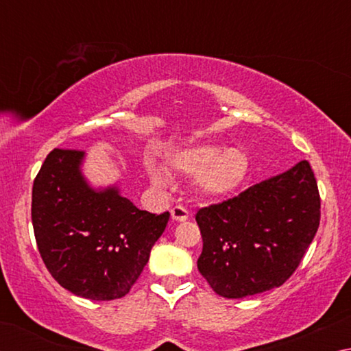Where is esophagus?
<instances>
[{
    "label": "esophagus",
    "mask_w": 351,
    "mask_h": 351,
    "mask_svg": "<svg viewBox=\"0 0 351 351\" xmlns=\"http://www.w3.org/2000/svg\"><path fill=\"white\" fill-rule=\"evenodd\" d=\"M170 215H171V219H173V221H186V219L189 218V212L184 209V207H181V206H176V207H173V209L170 210Z\"/></svg>",
    "instance_id": "obj_1"
}]
</instances>
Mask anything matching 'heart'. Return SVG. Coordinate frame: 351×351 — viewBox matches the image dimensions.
Segmentation results:
<instances>
[{"label":"heart","instance_id":"1","mask_svg":"<svg viewBox=\"0 0 351 351\" xmlns=\"http://www.w3.org/2000/svg\"><path fill=\"white\" fill-rule=\"evenodd\" d=\"M169 167L184 176H193L195 192L207 199H223L243 187L249 175L246 154L237 148L209 144L190 145L170 153ZM148 176L158 187L170 186V176L164 165L152 162Z\"/></svg>","mask_w":351,"mask_h":351}]
</instances>
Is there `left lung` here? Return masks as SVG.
<instances>
[{"instance_id":"1","label":"left lung","mask_w":351,"mask_h":351,"mask_svg":"<svg viewBox=\"0 0 351 351\" xmlns=\"http://www.w3.org/2000/svg\"><path fill=\"white\" fill-rule=\"evenodd\" d=\"M319 219L316 178L310 164L300 161L239 197L198 210V271L228 299L280 287L304 258Z\"/></svg>"}]
</instances>
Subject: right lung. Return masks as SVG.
Returning <instances> with one entry per match:
<instances>
[{
	"instance_id": "right-lung-1",
	"label": "right lung",
	"mask_w": 351,
	"mask_h": 351,
	"mask_svg": "<svg viewBox=\"0 0 351 351\" xmlns=\"http://www.w3.org/2000/svg\"><path fill=\"white\" fill-rule=\"evenodd\" d=\"M83 161L85 152L47 154L32 187L35 240L64 289L91 300L121 299L138 280L170 213L138 209L117 184L91 186Z\"/></svg>"
}]
</instances>
